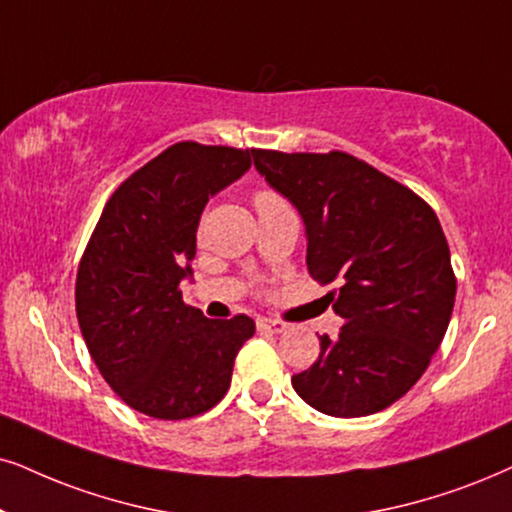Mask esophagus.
I'll list each match as a JSON object with an SVG mask.
<instances>
[{"mask_svg": "<svg viewBox=\"0 0 512 512\" xmlns=\"http://www.w3.org/2000/svg\"><path fill=\"white\" fill-rule=\"evenodd\" d=\"M257 328H260V331H267V333H283L286 331V323L283 321H276V319H260L257 321Z\"/></svg>", "mask_w": 512, "mask_h": 512, "instance_id": "34e87169", "label": "esophagus"}]
</instances>
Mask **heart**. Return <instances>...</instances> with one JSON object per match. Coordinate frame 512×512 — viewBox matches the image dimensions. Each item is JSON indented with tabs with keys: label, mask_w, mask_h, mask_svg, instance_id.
Instances as JSON below:
<instances>
[{
	"label": "heart",
	"mask_w": 512,
	"mask_h": 512,
	"mask_svg": "<svg viewBox=\"0 0 512 512\" xmlns=\"http://www.w3.org/2000/svg\"><path fill=\"white\" fill-rule=\"evenodd\" d=\"M267 198H278V196H276V193H271V191H260L255 196V200H267Z\"/></svg>",
	"instance_id": "1"
}]
</instances>
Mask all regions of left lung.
<instances>
[{"label": "left lung", "instance_id": "1", "mask_svg": "<svg viewBox=\"0 0 512 512\" xmlns=\"http://www.w3.org/2000/svg\"><path fill=\"white\" fill-rule=\"evenodd\" d=\"M257 172L300 212L307 267L345 326L293 387L316 411L361 418L404 397L442 345L456 300L435 210L354 155L252 151Z\"/></svg>", "mask_w": 512, "mask_h": 512}]
</instances>
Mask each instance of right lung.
I'll return each instance as SVG.
<instances>
[{
    "mask_svg": "<svg viewBox=\"0 0 512 512\" xmlns=\"http://www.w3.org/2000/svg\"><path fill=\"white\" fill-rule=\"evenodd\" d=\"M252 151L181 141L108 198L75 283L82 338L111 390L160 420L200 416L231 385L255 321L205 319L184 304L196 231L208 200L243 177Z\"/></svg>",
    "mask_w": 512,
    "mask_h": 512,
    "instance_id": "add662e5",
    "label": "right lung"
}]
</instances>
